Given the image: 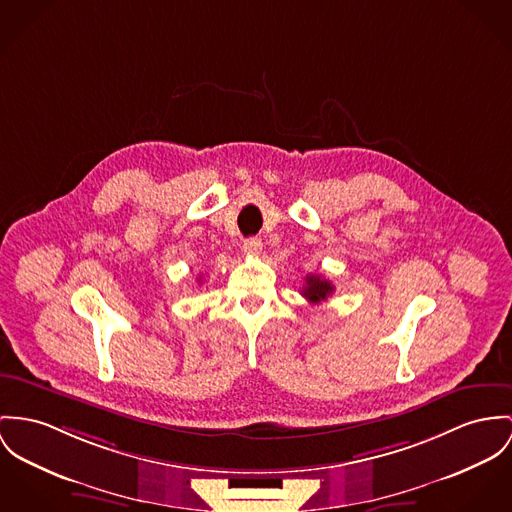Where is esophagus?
<instances>
[{
    "mask_svg": "<svg viewBox=\"0 0 512 512\" xmlns=\"http://www.w3.org/2000/svg\"><path fill=\"white\" fill-rule=\"evenodd\" d=\"M261 249H263V243L259 237H249L243 241V253L249 257H257L261 253Z\"/></svg>",
    "mask_w": 512,
    "mask_h": 512,
    "instance_id": "34e87169",
    "label": "esophagus"
}]
</instances>
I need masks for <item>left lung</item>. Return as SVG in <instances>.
Wrapping results in <instances>:
<instances>
[{
    "label": "left lung",
    "instance_id": "1",
    "mask_svg": "<svg viewBox=\"0 0 512 512\" xmlns=\"http://www.w3.org/2000/svg\"><path fill=\"white\" fill-rule=\"evenodd\" d=\"M335 286L323 278V276L308 275L306 276V286L302 288V296L306 300H310L312 304H319L323 300H327L333 294Z\"/></svg>",
    "mask_w": 512,
    "mask_h": 512
}]
</instances>
